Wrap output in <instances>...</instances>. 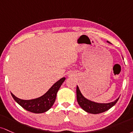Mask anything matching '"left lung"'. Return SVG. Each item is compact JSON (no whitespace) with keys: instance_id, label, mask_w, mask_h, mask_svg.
<instances>
[{"instance_id":"1","label":"left lung","mask_w":133,"mask_h":133,"mask_svg":"<svg viewBox=\"0 0 133 133\" xmlns=\"http://www.w3.org/2000/svg\"><path fill=\"white\" fill-rule=\"evenodd\" d=\"M109 43V41H107ZM119 98L115 100L114 102L110 103H97L91 101L90 100L86 99L82 94L78 87L77 86V99L79 105L81 107V108L87 112L90 113V114H97L100 113L104 112L107 111L112 107H113L116 104Z\"/></svg>"}]
</instances>
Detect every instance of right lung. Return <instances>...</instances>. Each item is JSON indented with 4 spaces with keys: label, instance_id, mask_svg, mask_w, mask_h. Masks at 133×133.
<instances>
[{
    "label": "right lung",
    "instance_id": "1",
    "mask_svg": "<svg viewBox=\"0 0 133 133\" xmlns=\"http://www.w3.org/2000/svg\"><path fill=\"white\" fill-rule=\"evenodd\" d=\"M65 80V77L59 79L58 81L56 82L48 90L46 93L36 99L22 100L16 97L12 93H11V95L15 101L26 111L36 113V114L45 112L53 106L56 100L58 91Z\"/></svg>",
    "mask_w": 133,
    "mask_h": 133
}]
</instances>
